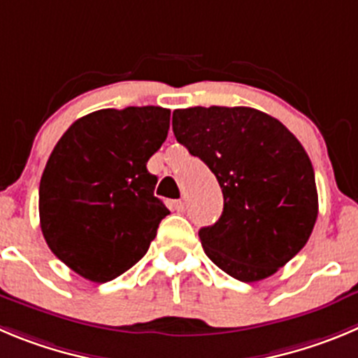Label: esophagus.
Here are the masks:
<instances>
[{
  "instance_id": "esophagus-1",
  "label": "esophagus",
  "mask_w": 358,
  "mask_h": 358,
  "mask_svg": "<svg viewBox=\"0 0 358 358\" xmlns=\"http://www.w3.org/2000/svg\"><path fill=\"white\" fill-rule=\"evenodd\" d=\"M185 208H187V203L183 201V199H178V201H175V210H176V212L183 213V212H185Z\"/></svg>"
}]
</instances>
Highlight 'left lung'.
Instances as JSON below:
<instances>
[{
	"label": "left lung",
	"instance_id": "left-lung-1",
	"mask_svg": "<svg viewBox=\"0 0 358 358\" xmlns=\"http://www.w3.org/2000/svg\"><path fill=\"white\" fill-rule=\"evenodd\" d=\"M173 132L222 189V215L199 229L220 270L256 282L300 252L318 217L315 169L279 120L252 108L198 106L173 111Z\"/></svg>",
	"mask_w": 358,
	"mask_h": 358
}]
</instances>
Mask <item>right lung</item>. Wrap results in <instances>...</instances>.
Returning <instances> with one entry per match:
<instances>
[{"mask_svg":"<svg viewBox=\"0 0 358 358\" xmlns=\"http://www.w3.org/2000/svg\"><path fill=\"white\" fill-rule=\"evenodd\" d=\"M169 115L157 106L100 109L56 143L40 180V228L56 258L85 279L108 282L136 265L169 213L146 169L168 138Z\"/></svg>","mask_w":358,"mask_h":358,"instance_id":"right-lung-1","label":"right lung"}]
</instances>
